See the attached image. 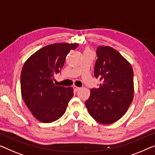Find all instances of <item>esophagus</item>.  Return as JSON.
Instances as JSON below:
<instances>
[{"label":"esophagus","mask_w":155,"mask_h":155,"mask_svg":"<svg viewBox=\"0 0 155 155\" xmlns=\"http://www.w3.org/2000/svg\"><path fill=\"white\" fill-rule=\"evenodd\" d=\"M73 88H74V91H78V90L81 88V87H78V86H76V85H74Z\"/></svg>","instance_id":"esophagus-1"}]
</instances>
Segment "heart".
<instances>
[{
  "instance_id": "b5f03b06",
  "label": "heart",
  "mask_w": 155,
  "mask_h": 155,
  "mask_svg": "<svg viewBox=\"0 0 155 155\" xmlns=\"http://www.w3.org/2000/svg\"><path fill=\"white\" fill-rule=\"evenodd\" d=\"M85 51H91V50L88 49V48H87V49L85 50Z\"/></svg>"
}]
</instances>
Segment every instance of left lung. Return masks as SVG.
Segmentation results:
<instances>
[{"instance_id": "1", "label": "left lung", "mask_w": 155, "mask_h": 155, "mask_svg": "<svg viewBox=\"0 0 155 155\" xmlns=\"http://www.w3.org/2000/svg\"><path fill=\"white\" fill-rule=\"evenodd\" d=\"M94 77L101 81L91 90L85 104L90 115L103 124H111L125 114L134 98V72L130 63L114 48H97Z\"/></svg>"}]
</instances>
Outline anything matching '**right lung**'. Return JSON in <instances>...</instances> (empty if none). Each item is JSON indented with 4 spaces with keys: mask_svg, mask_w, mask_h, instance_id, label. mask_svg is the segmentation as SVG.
I'll return each instance as SVG.
<instances>
[{
    "mask_svg": "<svg viewBox=\"0 0 155 155\" xmlns=\"http://www.w3.org/2000/svg\"><path fill=\"white\" fill-rule=\"evenodd\" d=\"M78 45L65 42L47 45L25 62L21 74V96L38 120L49 123L65 112L74 96L73 88L55 85L54 75L61 71L70 50Z\"/></svg>",
    "mask_w": 155,
    "mask_h": 155,
    "instance_id": "obj_1",
    "label": "right lung"
}]
</instances>
